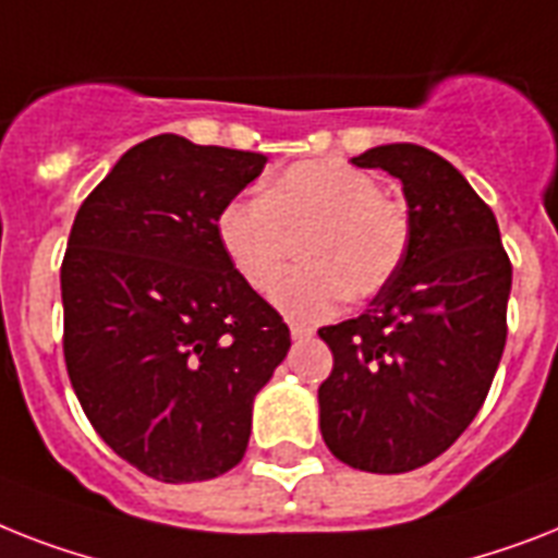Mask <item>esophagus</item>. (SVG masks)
Here are the masks:
<instances>
[{"instance_id": "1", "label": "esophagus", "mask_w": 558, "mask_h": 558, "mask_svg": "<svg viewBox=\"0 0 558 558\" xmlns=\"http://www.w3.org/2000/svg\"><path fill=\"white\" fill-rule=\"evenodd\" d=\"M292 338L294 341H306V338H312V326L292 324Z\"/></svg>"}]
</instances>
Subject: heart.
<instances>
[{
    "label": "heart",
    "mask_w": 558,
    "mask_h": 558,
    "mask_svg": "<svg viewBox=\"0 0 558 558\" xmlns=\"http://www.w3.org/2000/svg\"><path fill=\"white\" fill-rule=\"evenodd\" d=\"M298 236L307 264L275 301L292 318L318 320L343 294L366 301L396 278L410 248V211L369 171L324 157L292 162L264 192L238 194L217 215L229 264L260 294L277 287Z\"/></svg>",
    "instance_id": "heart-1"
}]
</instances>
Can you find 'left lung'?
Returning <instances> with one entry per match:
<instances>
[{"instance_id":"left-lung-1","label":"left lung","mask_w":558,"mask_h":558,"mask_svg":"<svg viewBox=\"0 0 558 558\" xmlns=\"http://www.w3.org/2000/svg\"><path fill=\"white\" fill-rule=\"evenodd\" d=\"M352 162L404 183L410 248L364 315L318 329L335 357L318 389L320 433L350 468L407 473L482 410L505 352L513 266L490 206L436 151L389 143Z\"/></svg>"}]
</instances>
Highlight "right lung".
Instances as JSON below:
<instances>
[{"instance_id": "1", "label": "right lung", "mask_w": 558, "mask_h": 558, "mask_svg": "<svg viewBox=\"0 0 558 558\" xmlns=\"http://www.w3.org/2000/svg\"><path fill=\"white\" fill-rule=\"evenodd\" d=\"M266 157L160 134L85 197L62 257V352L90 427L157 482L240 464L289 326L229 264L217 215Z\"/></svg>"}]
</instances>
